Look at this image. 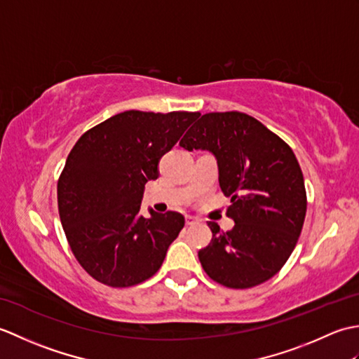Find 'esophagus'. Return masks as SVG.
Returning a JSON list of instances; mask_svg holds the SVG:
<instances>
[{
  "mask_svg": "<svg viewBox=\"0 0 359 359\" xmlns=\"http://www.w3.org/2000/svg\"><path fill=\"white\" fill-rule=\"evenodd\" d=\"M185 222H187V225H196L197 222H199V220H197V219L193 217V216H187V217H185Z\"/></svg>",
  "mask_w": 359,
  "mask_h": 359,
  "instance_id": "34e87169",
  "label": "esophagus"
}]
</instances>
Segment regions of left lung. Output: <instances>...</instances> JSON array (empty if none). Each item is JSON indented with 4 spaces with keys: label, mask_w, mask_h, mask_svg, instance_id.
I'll use <instances>...</instances> for the list:
<instances>
[{
    "label": "left lung",
    "mask_w": 359,
    "mask_h": 359,
    "mask_svg": "<svg viewBox=\"0 0 359 359\" xmlns=\"http://www.w3.org/2000/svg\"><path fill=\"white\" fill-rule=\"evenodd\" d=\"M188 151L215 156L219 185L234 220L230 231L210 222L212 239L199 251L208 276L250 288L276 274L292 255L307 211L301 166L292 148L243 112L205 114L180 140Z\"/></svg>",
    "instance_id": "left-lung-1"
}]
</instances>
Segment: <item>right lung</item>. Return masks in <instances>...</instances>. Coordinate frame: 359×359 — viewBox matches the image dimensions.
Wrapping results in <instances>:
<instances>
[{
    "mask_svg": "<svg viewBox=\"0 0 359 359\" xmlns=\"http://www.w3.org/2000/svg\"><path fill=\"white\" fill-rule=\"evenodd\" d=\"M199 112L125 111L83 134L58 180V211L74 256L94 279H149L185 225L180 212L140 215L144 184Z\"/></svg>",
    "mask_w": 359,
    "mask_h": 359,
    "instance_id": "obj_1",
    "label": "right lung"
}]
</instances>
